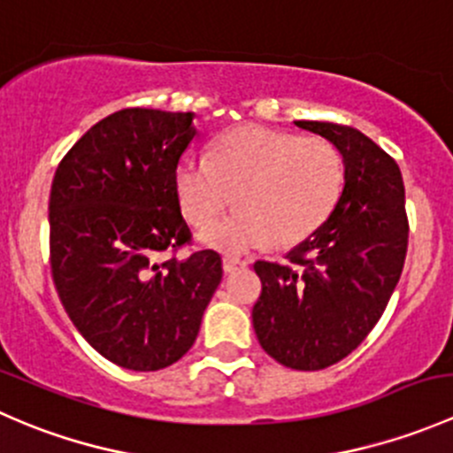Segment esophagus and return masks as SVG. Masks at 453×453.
<instances>
[{"mask_svg": "<svg viewBox=\"0 0 453 453\" xmlns=\"http://www.w3.org/2000/svg\"><path fill=\"white\" fill-rule=\"evenodd\" d=\"M245 260H241V258H234V256H226V258H223V272L226 273H234L236 269H243L245 267Z\"/></svg>", "mask_w": 453, "mask_h": 453, "instance_id": "obj_1", "label": "esophagus"}]
</instances>
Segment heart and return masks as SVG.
I'll use <instances>...</instances> for the list:
<instances>
[{
    "instance_id": "1",
    "label": "heart",
    "mask_w": 453,
    "mask_h": 453,
    "mask_svg": "<svg viewBox=\"0 0 453 453\" xmlns=\"http://www.w3.org/2000/svg\"><path fill=\"white\" fill-rule=\"evenodd\" d=\"M175 190L186 219L205 227L208 248L241 254L272 241L291 248L328 221L344 190V159L331 142L243 127L214 140L210 162L181 159Z\"/></svg>"
}]
</instances>
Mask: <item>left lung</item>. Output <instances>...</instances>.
Instances as JSON below:
<instances>
[{"label":"left lung","instance_id":"8db88e82","mask_svg":"<svg viewBox=\"0 0 453 453\" xmlns=\"http://www.w3.org/2000/svg\"><path fill=\"white\" fill-rule=\"evenodd\" d=\"M344 159V190L319 230L287 254L256 260L263 282L256 337L282 366L322 370L353 353L386 311L408 252L403 177L368 135L333 122L296 120Z\"/></svg>","mask_w":453,"mask_h":453}]
</instances>
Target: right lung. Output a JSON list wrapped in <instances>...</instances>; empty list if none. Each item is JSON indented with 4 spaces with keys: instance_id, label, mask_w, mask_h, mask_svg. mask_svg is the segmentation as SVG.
Returning a JSON list of instances; mask_svg holds the SVG:
<instances>
[{
    "instance_id": "1",
    "label": "right lung",
    "mask_w": 453,
    "mask_h": 453,
    "mask_svg": "<svg viewBox=\"0 0 453 453\" xmlns=\"http://www.w3.org/2000/svg\"><path fill=\"white\" fill-rule=\"evenodd\" d=\"M193 118L142 107L103 118L67 150L50 190L58 298L103 357L138 372L188 353L223 278L214 250L175 256L193 241L175 190Z\"/></svg>"
}]
</instances>
